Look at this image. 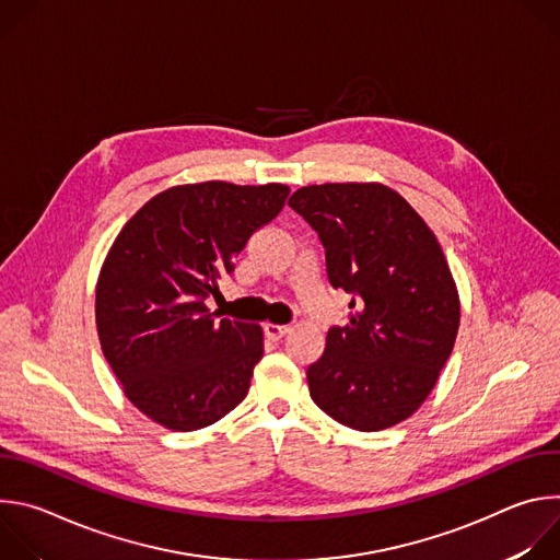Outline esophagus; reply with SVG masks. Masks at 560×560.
<instances>
[{"label":"esophagus","mask_w":560,"mask_h":560,"mask_svg":"<svg viewBox=\"0 0 560 560\" xmlns=\"http://www.w3.org/2000/svg\"><path fill=\"white\" fill-rule=\"evenodd\" d=\"M264 330H266V335H268V339H272V341H279V339H283L288 332H290V326H279V324H266L264 326Z\"/></svg>","instance_id":"34e87169"}]
</instances>
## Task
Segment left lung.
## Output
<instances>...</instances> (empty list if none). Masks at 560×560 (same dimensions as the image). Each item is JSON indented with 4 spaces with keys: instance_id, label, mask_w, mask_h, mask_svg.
Masks as SVG:
<instances>
[{
    "instance_id": "obj_1",
    "label": "left lung",
    "mask_w": 560,
    "mask_h": 560,
    "mask_svg": "<svg viewBox=\"0 0 560 560\" xmlns=\"http://www.w3.org/2000/svg\"><path fill=\"white\" fill-rule=\"evenodd\" d=\"M326 248L328 279L352 294L307 368L312 401L359 432L410 419L452 354L460 301L423 217L396 190L370 184L303 186L290 197Z\"/></svg>"
}]
</instances>
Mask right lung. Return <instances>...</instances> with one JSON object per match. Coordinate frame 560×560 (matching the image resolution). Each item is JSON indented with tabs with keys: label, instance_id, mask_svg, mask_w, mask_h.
<instances>
[{
	"label": "right lung",
	"instance_id": "1",
	"mask_svg": "<svg viewBox=\"0 0 560 560\" xmlns=\"http://www.w3.org/2000/svg\"><path fill=\"white\" fill-rule=\"evenodd\" d=\"M288 192L283 184L173 186L119 230L97 279V335L128 401L154 423L201 430L246 398L264 330L219 322L206 299L219 294L236 255Z\"/></svg>",
	"mask_w": 560,
	"mask_h": 560
}]
</instances>
